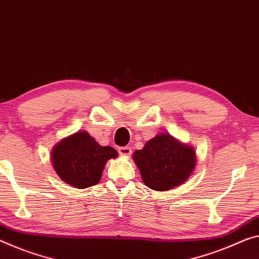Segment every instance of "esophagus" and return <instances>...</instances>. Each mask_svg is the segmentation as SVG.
Masks as SVG:
<instances>
[{"label":"esophagus","instance_id":"esophagus-1","mask_svg":"<svg viewBox=\"0 0 259 259\" xmlns=\"http://www.w3.org/2000/svg\"><path fill=\"white\" fill-rule=\"evenodd\" d=\"M118 153L121 155H124V157H129V155L133 153V151H131V147L129 146H121L118 147Z\"/></svg>","mask_w":259,"mask_h":259}]
</instances>
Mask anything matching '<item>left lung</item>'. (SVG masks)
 <instances>
[{"instance_id":"obj_1","label":"left lung","mask_w":259,"mask_h":259,"mask_svg":"<svg viewBox=\"0 0 259 259\" xmlns=\"http://www.w3.org/2000/svg\"><path fill=\"white\" fill-rule=\"evenodd\" d=\"M142 180L157 191H167L187 181L196 166V153L169 134H159L133 155Z\"/></svg>"}]
</instances>
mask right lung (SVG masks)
<instances>
[{"instance_id": "add662e5", "label": "right lung", "mask_w": 259, "mask_h": 259, "mask_svg": "<svg viewBox=\"0 0 259 259\" xmlns=\"http://www.w3.org/2000/svg\"><path fill=\"white\" fill-rule=\"evenodd\" d=\"M117 158L110 146H101L86 131L63 138L52 150V163L65 183L77 189L98 184L106 162Z\"/></svg>"}]
</instances>
